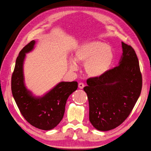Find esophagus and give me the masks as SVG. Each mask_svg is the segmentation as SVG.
I'll return each mask as SVG.
<instances>
[{"mask_svg": "<svg viewBox=\"0 0 151 151\" xmlns=\"http://www.w3.org/2000/svg\"><path fill=\"white\" fill-rule=\"evenodd\" d=\"M78 86H79V88L80 89H83L84 87V83H80L79 84Z\"/></svg>", "mask_w": 151, "mask_h": 151, "instance_id": "1", "label": "esophagus"}]
</instances>
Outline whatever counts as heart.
Returning <instances> with one entry per match:
<instances>
[{"instance_id": "b5f03b06", "label": "heart", "mask_w": 151, "mask_h": 151, "mask_svg": "<svg viewBox=\"0 0 151 151\" xmlns=\"http://www.w3.org/2000/svg\"><path fill=\"white\" fill-rule=\"evenodd\" d=\"M114 58L112 48L100 41H89L80 45L70 61V68L77 69L76 63H84V70L91 77L103 75L111 66Z\"/></svg>"}]
</instances>
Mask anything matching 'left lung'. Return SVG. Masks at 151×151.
<instances>
[{"mask_svg": "<svg viewBox=\"0 0 151 151\" xmlns=\"http://www.w3.org/2000/svg\"><path fill=\"white\" fill-rule=\"evenodd\" d=\"M118 65L98 77L87 80L89 121L98 130L115 129L129 116L140 96L142 78L138 58L130 45L122 42Z\"/></svg>", "mask_w": 151, "mask_h": 151, "instance_id": "obj_1", "label": "left lung"}]
</instances>
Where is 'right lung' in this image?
Here are the masks:
<instances>
[{
  "label": "right lung",
  "mask_w": 151,
  "mask_h": 151,
  "mask_svg": "<svg viewBox=\"0 0 151 151\" xmlns=\"http://www.w3.org/2000/svg\"><path fill=\"white\" fill-rule=\"evenodd\" d=\"M33 40L21 50L16 58L11 78L14 98L22 115L31 125L41 130L53 129L62 120L68 96L76 90V81L61 82L43 97L36 98L26 88L23 63L26 53L34 48Z\"/></svg>",
  "instance_id": "right-lung-1"
}]
</instances>
